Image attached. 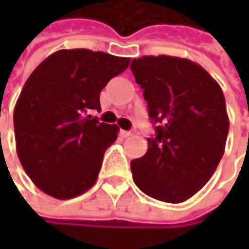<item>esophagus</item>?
<instances>
[{"instance_id":"obj_1","label":"esophagus","mask_w":249,"mask_h":249,"mask_svg":"<svg viewBox=\"0 0 249 249\" xmlns=\"http://www.w3.org/2000/svg\"><path fill=\"white\" fill-rule=\"evenodd\" d=\"M120 137H123V139H127V137H130L133 133L131 131H127V130H120Z\"/></svg>"}]
</instances>
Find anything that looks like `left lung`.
Instances as JSON below:
<instances>
[{
  "instance_id": "1",
  "label": "left lung",
  "mask_w": 249,
  "mask_h": 249,
  "mask_svg": "<svg viewBox=\"0 0 249 249\" xmlns=\"http://www.w3.org/2000/svg\"><path fill=\"white\" fill-rule=\"evenodd\" d=\"M155 137L131 160L133 180L155 199L178 204L208 183L225 154L229 116L220 86L190 59L159 55L133 59Z\"/></svg>"
}]
</instances>
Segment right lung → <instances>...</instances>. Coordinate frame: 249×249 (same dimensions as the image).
Returning a JSON list of instances; mask_svg holds the SVG:
<instances>
[{
  "label": "right lung",
  "instance_id": "right-lung-1",
  "mask_svg": "<svg viewBox=\"0 0 249 249\" xmlns=\"http://www.w3.org/2000/svg\"><path fill=\"white\" fill-rule=\"evenodd\" d=\"M130 58L90 50H61L24 83L14 110L16 151L27 176L58 199L82 196L95 184L118 126L101 123L100 94Z\"/></svg>",
  "mask_w": 249,
  "mask_h": 249
}]
</instances>
